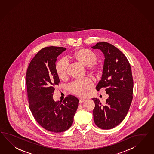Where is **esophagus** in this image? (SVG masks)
I'll return each mask as SVG.
<instances>
[{"instance_id":"esophagus-1","label":"esophagus","mask_w":154,"mask_h":154,"mask_svg":"<svg viewBox=\"0 0 154 154\" xmlns=\"http://www.w3.org/2000/svg\"><path fill=\"white\" fill-rule=\"evenodd\" d=\"M85 101H86V100H85V99H80L79 101V103H81L84 102Z\"/></svg>"}]
</instances>
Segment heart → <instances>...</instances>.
Returning a JSON list of instances; mask_svg holds the SVG:
<instances>
[{
    "instance_id": "b5f03b06",
    "label": "heart",
    "mask_w": 154,
    "mask_h": 154,
    "mask_svg": "<svg viewBox=\"0 0 154 154\" xmlns=\"http://www.w3.org/2000/svg\"><path fill=\"white\" fill-rule=\"evenodd\" d=\"M73 57L86 67H90L97 62L96 54L90 50L82 49L76 51ZM68 61L66 58H62L58 61L56 66L57 73L60 78H63L67 75ZM93 81L90 79L77 80L68 86L69 90L79 96H84L87 91L93 86Z\"/></svg>"
}]
</instances>
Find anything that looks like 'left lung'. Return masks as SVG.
Masks as SVG:
<instances>
[{
  "instance_id": "1",
  "label": "left lung",
  "mask_w": 154,
  "mask_h": 154,
  "mask_svg": "<svg viewBox=\"0 0 154 154\" xmlns=\"http://www.w3.org/2000/svg\"><path fill=\"white\" fill-rule=\"evenodd\" d=\"M100 49L105 60L101 79L96 89L105 88L109 98L105 106L94 98V122L102 129L116 127L126 116L132 100L134 82L127 58L119 49L107 42H99L91 47Z\"/></svg>"
}]
</instances>
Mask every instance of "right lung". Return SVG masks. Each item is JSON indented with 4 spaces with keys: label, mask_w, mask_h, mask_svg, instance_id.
Wrapping results in <instances>:
<instances>
[{
    "label": "right lung",
    "mask_w": 154,
    "mask_h": 154,
    "mask_svg": "<svg viewBox=\"0 0 154 154\" xmlns=\"http://www.w3.org/2000/svg\"><path fill=\"white\" fill-rule=\"evenodd\" d=\"M66 50L48 47L39 51L26 71V89L29 106L34 119L45 130L62 132L69 129L79 106V100L69 95L63 101H55L54 85L60 82L56 69L57 58Z\"/></svg>",
    "instance_id": "add662e5"
}]
</instances>
